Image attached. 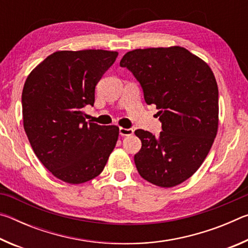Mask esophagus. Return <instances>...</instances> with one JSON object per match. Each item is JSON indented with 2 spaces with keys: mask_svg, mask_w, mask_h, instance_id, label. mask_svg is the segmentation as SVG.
<instances>
[{
  "mask_svg": "<svg viewBox=\"0 0 248 248\" xmlns=\"http://www.w3.org/2000/svg\"><path fill=\"white\" fill-rule=\"evenodd\" d=\"M119 133H120V136H123V137L131 136V134H133V129H127V128L120 127L119 128Z\"/></svg>",
  "mask_w": 248,
  "mask_h": 248,
  "instance_id": "obj_1",
  "label": "esophagus"
}]
</instances>
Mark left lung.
<instances>
[{
	"instance_id": "1",
	"label": "left lung",
	"mask_w": 248,
	"mask_h": 248,
	"mask_svg": "<svg viewBox=\"0 0 248 248\" xmlns=\"http://www.w3.org/2000/svg\"><path fill=\"white\" fill-rule=\"evenodd\" d=\"M120 65L140 82L148 105H156L163 131L136 130L142 148L134 163L142 178L170 188L202 164L219 128V90L202 59L179 46L136 49Z\"/></svg>"
}]
</instances>
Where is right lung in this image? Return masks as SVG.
Listing matches in <instances>:
<instances>
[{
	"mask_svg": "<svg viewBox=\"0 0 248 248\" xmlns=\"http://www.w3.org/2000/svg\"><path fill=\"white\" fill-rule=\"evenodd\" d=\"M118 52L56 51L33 69L22 94L25 132L36 156L54 177L83 184L102 173L119 137L117 125L87 124L95 86Z\"/></svg>",
	"mask_w": 248,
	"mask_h": 248,
	"instance_id": "obj_1",
	"label": "right lung"
}]
</instances>
